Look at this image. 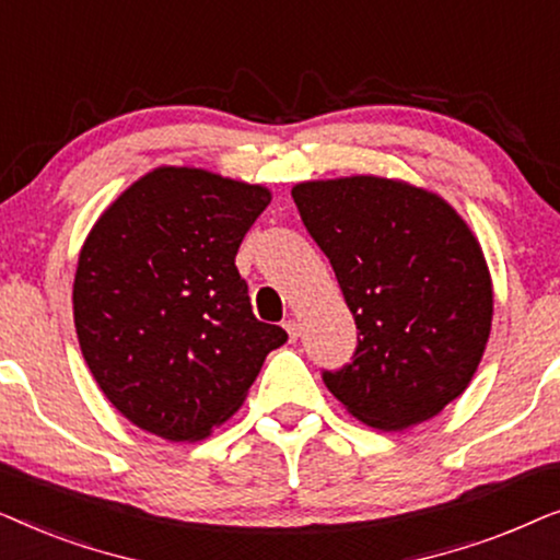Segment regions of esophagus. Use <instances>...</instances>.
<instances>
[{"instance_id":"1","label":"esophagus","mask_w":560,"mask_h":560,"mask_svg":"<svg viewBox=\"0 0 560 560\" xmlns=\"http://www.w3.org/2000/svg\"><path fill=\"white\" fill-rule=\"evenodd\" d=\"M282 326H285V331H288V336H290V341H295L298 336H301V324H298L295 318H288L285 324H282Z\"/></svg>"}]
</instances>
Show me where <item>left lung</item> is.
Instances as JSON below:
<instances>
[{"label": "left lung", "mask_w": 560, "mask_h": 560, "mask_svg": "<svg viewBox=\"0 0 560 560\" xmlns=\"http://www.w3.org/2000/svg\"><path fill=\"white\" fill-rule=\"evenodd\" d=\"M293 201L359 328L326 387L380 431L439 416L469 387L492 328L477 236L441 196L377 175L298 183Z\"/></svg>", "instance_id": "1"}]
</instances>
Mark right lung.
Segmentation results:
<instances>
[{"label":"right lung","mask_w":560,"mask_h":560,"mask_svg":"<svg viewBox=\"0 0 560 560\" xmlns=\"http://www.w3.org/2000/svg\"><path fill=\"white\" fill-rule=\"evenodd\" d=\"M270 190L158 167L102 213L79 255L73 320L96 385L142 431L201 441L288 341L252 313L234 257Z\"/></svg>","instance_id":"add662e5"}]
</instances>
